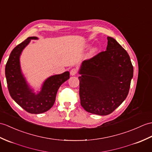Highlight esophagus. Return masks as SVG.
I'll list each match as a JSON object with an SVG mask.
<instances>
[{"label":"esophagus","mask_w":152,"mask_h":152,"mask_svg":"<svg viewBox=\"0 0 152 152\" xmlns=\"http://www.w3.org/2000/svg\"><path fill=\"white\" fill-rule=\"evenodd\" d=\"M77 72V69L76 68H73V69L70 70V75H71V76H75V75H76Z\"/></svg>","instance_id":"34e87169"}]
</instances>
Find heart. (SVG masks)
Segmentation results:
<instances>
[{
  "label": "heart",
  "mask_w": 152,
  "mask_h": 152,
  "mask_svg": "<svg viewBox=\"0 0 152 152\" xmlns=\"http://www.w3.org/2000/svg\"><path fill=\"white\" fill-rule=\"evenodd\" d=\"M95 51H96V49L94 48V49H93L92 51H91V52H92V53H94V52H95Z\"/></svg>",
  "instance_id": "heart-1"
}]
</instances>
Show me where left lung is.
Wrapping results in <instances>:
<instances>
[{"label": "left lung", "mask_w": 152, "mask_h": 152, "mask_svg": "<svg viewBox=\"0 0 152 152\" xmlns=\"http://www.w3.org/2000/svg\"><path fill=\"white\" fill-rule=\"evenodd\" d=\"M106 50L83 61L78 77L80 104L98 115L113 112L128 96L133 67L128 52L107 37Z\"/></svg>", "instance_id": "left-lung-1"}]
</instances>
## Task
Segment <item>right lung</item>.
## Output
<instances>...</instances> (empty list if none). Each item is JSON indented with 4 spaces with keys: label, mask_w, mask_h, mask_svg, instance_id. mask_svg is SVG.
Wrapping results in <instances>:
<instances>
[{
    "label": "right lung",
    "mask_w": 152,
    "mask_h": 152,
    "mask_svg": "<svg viewBox=\"0 0 152 152\" xmlns=\"http://www.w3.org/2000/svg\"><path fill=\"white\" fill-rule=\"evenodd\" d=\"M36 39V37H28L16 46L10 54L5 67L10 96L17 104L31 114H39L49 110L54 104L59 87L70 77L69 72L52 76L45 81L39 93L35 94L31 92L21 74L19 56L30 40Z\"/></svg>",
    "instance_id": "add662e5"
}]
</instances>
